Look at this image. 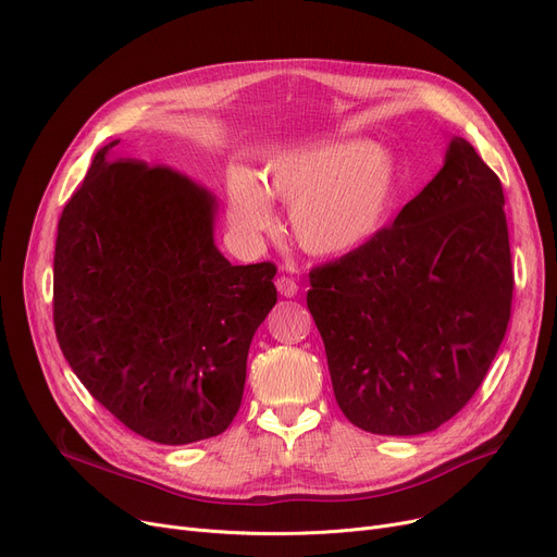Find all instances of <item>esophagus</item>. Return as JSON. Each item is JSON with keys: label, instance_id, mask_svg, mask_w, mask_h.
<instances>
[{"label": "esophagus", "instance_id": "1", "mask_svg": "<svg viewBox=\"0 0 557 557\" xmlns=\"http://www.w3.org/2000/svg\"><path fill=\"white\" fill-rule=\"evenodd\" d=\"M275 286H277V294L284 296V298H296L298 296V282L286 277V275H280L275 280Z\"/></svg>", "mask_w": 557, "mask_h": 557}]
</instances>
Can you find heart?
Here are the masks:
<instances>
[{
    "label": "heart",
    "instance_id": "obj_1",
    "mask_svg": "<svg viewBox=\"0 0 557 557\" xmlns=\"http://www.w3.org/2000/svg\"><path fill=\"white\" fill-rule=\"evenodd\" d=\"M399 196V162L368 139H334L269 162L263 183L244 166L227 173V221L242 242L275 223L273 200L290 208V232L311 257L336 259L372 244Z\"/></svg>",
    "mask_w": 557,
    "mask_h": 557
}]
</instances>
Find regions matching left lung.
<instances>
[{"label": "left lung", "mask_w": 557, "mask_h": 557, "mask_svg": "<svg viewBox=\"0 0 557 557\" xmlns=\"http://www.w3.org/2000/svg\"><path fill=\"white\" fill-rule=\"evenodd\" d=\"M504 189L454 135L443 169L391 227L309 273L343 416L379 435H420L472 399L506 336L512 263Z\"/></svg>", "instance_id": "obj_1"}]
</instances>
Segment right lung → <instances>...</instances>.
Returning <instances> with one entry per match:
<instances>
[{
  "instance_id": "add662e5",
  "label": "right lung",
  "mask_w": 557,
  "mask_h": 557,
  "mask_svg": "<svg viewBox=\"0 0 557 557\" xmlns=\"http://www.w3.org/2000/svg\"><path fill=\"white\" fill-rule=\"evenodd\" d=\"M97 151L58 221L55 338L81 384L160 445L223 433L250 341L277 302L269 261L232 267L216 196L181 171Z\"/></svg>"
}]
</instances>
